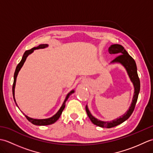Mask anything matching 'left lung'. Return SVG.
Wrapping results in <instances>:
<instances>
[{
  "label": "left lung",
  "instance_id": "8db88e82",
  "mask_svg": "<svg viewBox=\"0 0 153 153\" xmlns=\"http://www.w3.org/2000/svg\"><path fill=\"white\" fill-rule=\"evenodd\" d=\"M108 51L110 54H118V56H117L114 59L112 60V62L121 63L123 66L126 68L129 76L130 77L131 81L132 83H134L135 92L131 106L129 107V110H128V112L125 113L124 115H123L122 117H120V118L113 120V121L110 122L100 121V120H97L95 117H93L91 115V114L90 113L87 105L85 106V110L89 119L94 124L97 126L101 127V128H113V127H115L120 124V123H123V122H125L126 120H128L129 117H130L131 114L134 112L136 102L137 101L139 91H140V80H139V78L137 71V66H136L134 59L128 53V52L124 49V48H123L122 45L116 44L112 45L110 46V47H109Z\"/></svg>",
  "mask_w": 153,
  "mask_h": 153
}]
</instances>
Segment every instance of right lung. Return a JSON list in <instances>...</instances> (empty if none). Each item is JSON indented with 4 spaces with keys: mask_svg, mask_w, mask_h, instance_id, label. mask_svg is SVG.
<instances>
[{
    "mask_svg": "<svg viewBox=\"0 0 153 153\" xmlns=\"http://www.w3.org/2000/svg\"><path fill=\"white\" fill-rule=\"evenodd\" d=\"M48 46L47 45H45V44H43V45H39L38 47H33L30 50H27L24 53V55H23V57L22 58L21 61L19 62V63L18 64V66H16V70H15V72H14V83H13V85H12V94H13V97H14V101H16L15 100V98H14V88H15V85H16V77H17V76H18V74L19 72V70L21 69V68L22 67L23 64H24V62L25 61V60H26V58L27 57V56L30 54H31V53H33V50H35V49H38V48H45L47 47ZM74 92V91H71L68 94V95L66 97V99H65L64 102L63 103L62 106H61V108H60V110H58V112L56 114L54 115L53 117H51V118H47V119H42V120H37V119H33L31 118H30V117H28L27 116H25V118H27V120H28V121H30L31 123H33V124L34 125H37V126H47V125H51L52 124V123H54L55 122H56L57 120H58V118H60V116L61 115L62 112L63 110L65 108V103H66V100H68V99L69 98L70 95H71V93H73ZM16 105H17V104H16ZM18 106V105H17Z\"/></svg>",
    "mask_w": 153,
    "mask_h": 153,
    "instance_id": "right-lung-1",
    "label": "right lung"
}]
</instances>
